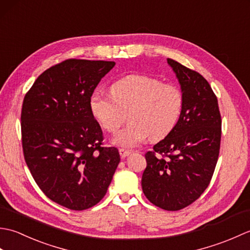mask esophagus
Returning <instances> with one entry per match:
<instances>
[{"label": "esophagus", "instance_id": "obj_1", "mask_svg": "<svg viewBox=\"0 0 250 250\" xmlns=\"http://www.w3.org/2000/svg\"><path fill=\"white\" fill-rule=\"evenodd\" d=\"M119 153L121 158H125L131 155V151L130 150H126V149H124V148H121V149H119Z\"/></svg>", "mask_w": 250, "mask_h": 250}]
</instances>
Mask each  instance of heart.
Returning a JSON list of instances; mask_svg holds the SVG:
<instances>
[{
    "label": "heart",
    "instance_id": "1",
    "mask_svg": "<svg viewBox=\"0 0 250 250\" xmlns=\"http://www.w3.org/2000/svg\"><path fill=\"white\" fill-rule=\"evenodd\" d=\"M110 94L92 93L89 107L102 128L115 132L130 110V124L117 132L113 143L124 148H134L150 137L162 139L171 132L182 114L184 97L180 90L160 79L132 74L115 82Z\"/></svg>",
    "mask_w": 250,
    "mask_h": 250
}]
</instances>
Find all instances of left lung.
Here are the masks:
<instances>
[{"label": "left lung", "instance_id": "left-lung-1", "mask_svg": "<svg viewBox=\"0 0 250 250\" xmlns=\"http://www.w3.org/2000/svg\"><path fill=\"white\" fill-rule=\"evenodd\" d=\"M184 97L176 125L145 157L142 188L152 204L179 210L208 187L218 160L221 117L209 83L198 72L167 59Z\"/></svg>", "mask_w": 250, "mask_h": 250}]
</instances>
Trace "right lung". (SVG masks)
<instances>
[{"instance_id": "add662e5", "label": "right lung", "mask_w": 250, "mask_h": 250, "mask_svg": "<svg viewBox=\"0 0 250 250\" xmlns=\"http://www.w3.org/2000/svg\"><path fill=\"white\" fill-rule=\"evenodd\" d=\"M114 61L70 59L37 77L21 110L24 160L48 198L73 210L98 204L120 162L103 147V132L89 100Z\"/></svg>"}]
</instances>
